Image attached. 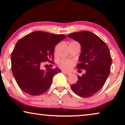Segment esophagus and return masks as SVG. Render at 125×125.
I'll return each instance as SVG.
<instances>
[{"label":"esophagus","instance_id":"1","mask_svg":"<svg viewBox=\"0 0 125 125\" xmlns=\"http://www.w3.org/2000/svg\"><path fill=\"white\" fill-rule=\"evenodd\" d=\"M62 71L63 73H65L66 74H71V73L70 72H68V71H64V70H63Z\"/></svg>","mask_w":125,"mask_h":125}]
</instances>
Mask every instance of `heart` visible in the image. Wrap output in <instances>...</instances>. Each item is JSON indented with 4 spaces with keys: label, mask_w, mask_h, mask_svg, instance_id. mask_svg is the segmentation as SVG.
I'll return each mask as SVG.
<instances>
[{
    "label": "heart",
    "mask_w": 125,
    "mask_h": 125,
    "mask_svg": "<svg viewBox=\"0 0 125 125\" xmlns=\"http://www.w3.org/2000/svg\"><path fill=\"white\" fill-rule=\"evenodd\" d=\"M74 64V60L70 59H61L58 62V65L60 67L64 69H69L71 68L73 66Z\"/></svg>",
    "instance_id": "obj_1"
}]
</instances>
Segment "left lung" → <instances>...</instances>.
<instances>
[{
	"label": "left lung",
	"instance_id": "obj_1",
	"mask_svg": "<svg viewBox=\"0 0 125 125\" xmlns=\"http://www.w3.org/2000/svg\"><path fill=\"white\" fill-rule=\"evenodd\" d=\"M68 37L81 45L76 66L86 71L82 76H77V82L71 85V88L82 98L93 96L103 87L110 73L112 59L109 49L103 40L88 31L71 33Z\"/></svg>",
	"mask_w": 125,
	"mask_h": 125
}]
</instances>
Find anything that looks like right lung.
<instances>
[{
  "instance_id": "1",
  "label": "right lung",
  "mask_w": 125,
  "mask_h": 125,
  "mask_svg": "<svg viewBox=\"0 0 125 125\" xmlns=\"http://www.w3.org/2000/svg\"><path fill=\"white\" fill-rule=\"evenodd\" d=\"M65 38L62 34L37 31L17 42L11 53V69L16 82L23 92L36 96L49 88L53 76L61 71L57 68L45 71L41 66L45 62L53 64L54 47Z\"/></svg>"
}]
</instances>
